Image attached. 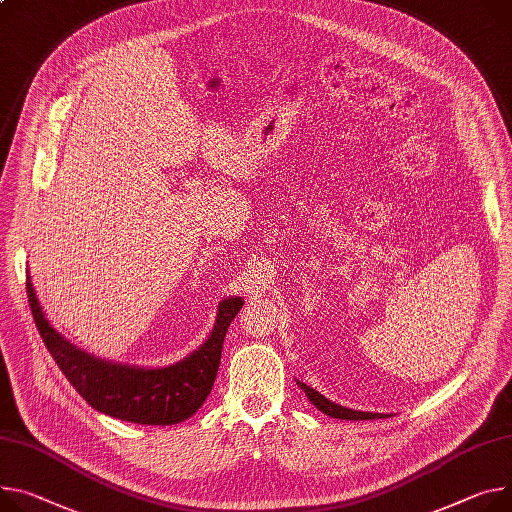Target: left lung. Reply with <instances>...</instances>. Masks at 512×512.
Listing matches in <instances>:
<instances>
[{
	"instance_id": "left-lung-1",
	"label": "left lung",
	"mask_w": 512,
	"mask_h": 512,
	"mask_svg": "<svg viewBox=\"0 0 512 512\" xmlns=\"http://www.w3.org/2000/svg\"><path fill=\"white\" fill-rule=\"evenodd\" d=\"M297 385L305 391L307 400L316 406L318 410H322L326 416H332V418H340V420H377V418H385L387 414H375V412H361V410H352V408H346V406H340L332 400H328L326 396H322L320 391H316L313 387L297 381Z\"/></svg>"
}]
</instances>
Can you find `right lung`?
I'll use <instances>...</instances> for the list:
<instances>
[{
  "label": "right lung",
  "instance_id": "1",
  "mask_svg": "<svg viewBox=\"0 0 512 512\" xmlns=\"http://www.w3.org/2000/svg\"><path fill=\"white\" fill-rule=\"evenodd\" d=\"M26 289L36 328L75 391L102 414L151 426L178 424L205 404L221 363L225 332L244 305L242 297L219 301L211 334L178 363L137 367L112 363L77 348L47 320L30 277H26Z\"/></svg>",
  "mask_w": 512,
  "mask_h": 512
}]
</instances>
